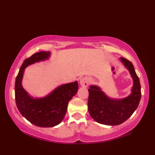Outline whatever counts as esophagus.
I'll return each instance as SVG.
<instances>
[{
  "label": "esophagus",
  "instance_id": "obj_1",
  "mask_svg": "<svg viewBox=\"0 0 155 155\" xmlns=\"http://www.w3.org/2000/svg\"><path fill=\"white\" fill-rule=\"evenodd\" d=\"M80 84L82 87H87L88 86V84H89V80L87 77L82 78L80 80Z\"/></svg>",
  "mask_w": 155,
  "mask_h": 155
}]
</instances>
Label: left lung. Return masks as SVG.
<instances>
[{"label":"left lung","instance_id":"1","mask_svg":"<svg viewBox=\"0 0 155 155\" xmlns=\"http://www.w3.org/2000/svg\"><path fill=\"white\" fill-rule=\"evenodd\" d=\"M120 60L133 80L132 92L124 98L114 99L108 97L99 87L91 85L88 90V109L91 117L98 123L110 126L122 124L139 106L141 97L139 78L130 61L124 58H120Z\"/></svg>","mask_w":155,"mask_h":155}]
</instances>
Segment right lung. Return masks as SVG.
Returning a JSON list of instances; mask_svg holds the SVG:
<instances>
[{
    "mask_svg": "<svg viewBox=\"0 0 155 155\" xmlns=\"http://www.w3.org/2000/svg\"><path fill=\"white\" fill-rule=\"evenodd\" d=\"M51 52L32 54L23 62L15 81V101L20 113L26 119L39 127H52L60 124L67 113L68 102L77 94L78 82L62 84L42 98H33L22 85L25 69L35 62L47 60Z\"/></svg>",
    "mask_w": 155,
    "mask_h": 155,
    "instance_id": "add662e5",
    "label": "right lung"
}]
</instances>
